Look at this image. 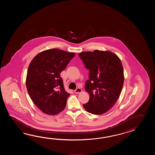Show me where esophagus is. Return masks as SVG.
Instances as JSON below:
<instances>
[{
  "label": "esophagus",
  "mask_w": 155,
  "mask_h": 155,
  "mask_svg": "<svg viewBox=\"0 0 155 155\" xmlns=\"http://www.w3.org/2000/svg\"><path fill=\"white\" fill-rule=\"evenodd\" d=\"M74 92L75 93H76V94H80V93H81V92H82V90L80 89V88H77L76 90H75V91H74Z\"/></svg>",
  "instance_id": "34e87169"
}]
</instances>
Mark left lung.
Here are the masks:
<instances>
[{"label":"left lung","instance_id":"obj_1","mask_svg":"<svg viewBox=\"0 0 155 155\" xmlns=\"http://www.w3.org/2000/svg\"><path fill=\"white\" fill-rule=\"evenodd\" d=\"M79 56L89 70L85 89L90 99L83 107L92 114H104L115 104L122 90L124 75L121 61L112 52L97 50L80 53Z\"/></svg>","mask_w":155,"mask_h":155}]
</instances>
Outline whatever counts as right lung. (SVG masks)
I'll return each mask as SVG.
<instances>
[{"label":"right lung","instance_id":"add662e5","mask_svg":"<svg viewBox=\"0 0 155 155\" xmlns=\"http://www.w3.org/2000/svg\"><path fill=\"white\" fill-rule=\"evenodd\" d=\"M75 55L62 50H46L30 63L26 88L35 105L44 113L54 115L65 109L70 94L64 89L60 74Z\"/></svg>","mask_w":155,"mask_h":155}]
</instances>
